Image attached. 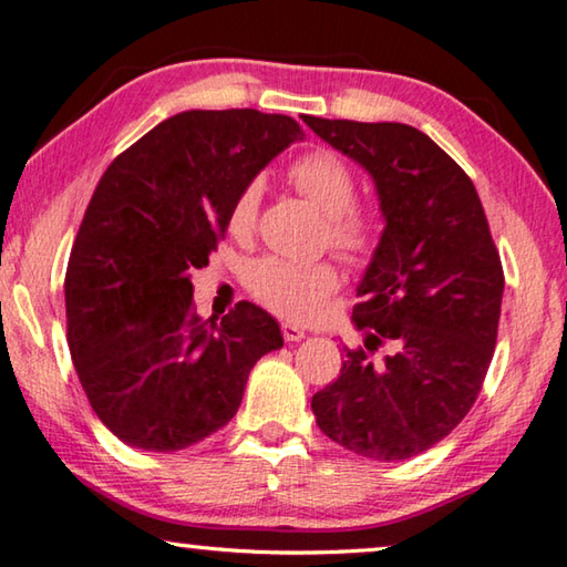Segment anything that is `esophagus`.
Here are the masks:
<instances>
[{"label": "esophagus", "mask_w": 567, "mask_h": 567, "mask_svg": "<svg viewBox=\"0 0 567 567\" xmlns=\"http://www.w3.org/2000/svg\"><path fill=\"white\" fill-rule=\"evenodd\" d=\"M281 333H284L286 341H301V339H306V331L299 329V327H293V323H284Z\"/></svg>", "instance_id": "obj_1"}]
</instances>
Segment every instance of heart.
<instances>
[{
    "instance_id": "obj_1",
    "label": "heart",
    "mask_w": 567,
    "mask_h": 567,
    "mask_svg": "<svg viewBox=\"0 0 567 567\" xmlns=\"http://www.w3.org/2000/svg\"><path fill=\"white\" fill-rule=\"evenodd\" d=\"M289 181L327 216V244L349 264L367 266L382 244V228L374 213L357 203V175L339 153L313 147L289 165ZM261 183L240 188L230 208V230L248 236L256 228ZM246 289L258 303L278 317L309 321L321 313L329 296L339 289V271L331 261L296 264L278 256H264L246 268Z\"/></svg>"
}]
</instances>
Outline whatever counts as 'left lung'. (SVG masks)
I'll use <instances>...</instances> for the list:
<instances>
[{"instance_id": "1", "label": "left lung", "mask_w": 567, "mask_h": 567, "mask_svg": "<svg viewBox=\"0 0 567 567\" xmlns=\"http://www.w3.org/2000/svg\"><path fill=\"white\" fill-rule=\"evenodd\" d=\"M303 123L364 165L386 218L351 313L364 347H344L341 374L311 410L341 447L410 460L447 437L485 384L505 289L499 250L470 175L422 130Z\"/></svg>"}]
</instances>
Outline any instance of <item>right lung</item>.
<instances>
[{
	"label": "right lung",
	"instance_id": "right-lung-1",
	"mask_svg": "<svg viewBox=\"0 0 567 567\" xmlns=\"http://www.w3.org/2000/svg\"><path fill=\"white\" fill-rule=\"evenodd\" d=\"M296 137L289 115L188 110L102 173L64 274L68 344L90 406L130 447L175 452L218 432L256 361L284 347L250 301L203 321L190 274L226 236L240 188Z\"/></svg>",
	"mask_w": 567,
	"mask_h": 567
}]
</instances>
